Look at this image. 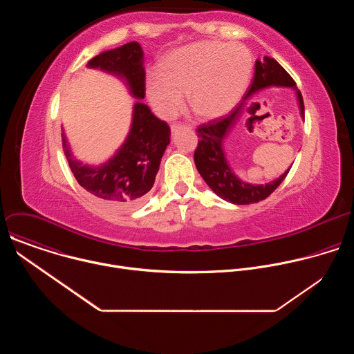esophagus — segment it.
<instances>
[{
  "label": "esophagus",
  "mask_w": 354,
  "mask_h": 354,
  "mask_svg": "<svg viewBox=\"0 0 354 354\" xmlns=\"http://www.w3.org/2000/svg\"><path fill=\"white\" fill-rule=\"evenodd\" d=\"M182 127L190 129V126H187V124H185V123H172V124H171V130H172V131H176V130H179V129H182Z\"/></svg>",
  "instance_id": "34e87169"
}]
</instances>
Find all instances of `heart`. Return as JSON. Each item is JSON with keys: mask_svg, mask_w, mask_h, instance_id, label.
I'll list each match as a JSON object with an SVG mask.
<instances>
[{"mask_svg": "<svg viewBox=\"0 0 354 354\" xmlns=\"http://www.w3.org/2000/svg\"><path fill=\"white\" fill-rule=\"evenodd\" d=\"M252 73V57L241 44L201 40L171 52L160 74L147 80L149 102L165 118L183 105L200 119L213 120L231 112L241 100Z\"/></svg>", "mask_w": 354, "mask_h": 354, "instance_id": "1", "label": "heart"}]
</instances>
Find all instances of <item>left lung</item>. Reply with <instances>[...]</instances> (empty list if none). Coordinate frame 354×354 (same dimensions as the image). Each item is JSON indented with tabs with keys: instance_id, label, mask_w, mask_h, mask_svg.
<instances>
[{
	"instance_id": "1",
	"label": "left lung",
	"mask_w": 354,
	"mask_h": 354,
	"mask_svg": "<svg viewBox=\"0 0 354 354\" xmlns=\"http://www.w3.org/2000/svg\"><path fill=\"white\" fill-rule=\"evenodd\" d=\"M270 85L295 88V81L274 59L265 56L262 60L258 59L255 63V75L245 97H249L252 93ZM297 97L301 116H304V100H302V95L298 89ZM241 109L242 106L236 108L225 118L210 120L196 129L198 142L194 149V164L201 178L217 196L234 205H252L269 197L280 186L290 169H287L279 179L266 185H250L242 182L232 174L224 156L223 140L235 124Z\"/></svg>"
}]
</instances>
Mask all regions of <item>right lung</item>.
Instances as JSON below:
<instances>
[{"instance_id":"right-lung-1","label":"right lung","mask_w":354,"mask_h":354,"mask_svg":"<svg viewBox=\"0 0 354 354\" xmlns=\"http://www.w3.org/2000/svg\"><path fill=\"white\" fill-rule=\"evenodd\" d=\"M88 66L123 77L133 96L144 99L145 71L142 50L137 41L100 53ZM169 136L167 122L154 116L142 102H137L127 140L105 165L99 168L81 165L73 158L66 138H63V147L77 182L86 192L111 209L127 210L138 206L153 187Z\"/></svg>"}]
</instances>
